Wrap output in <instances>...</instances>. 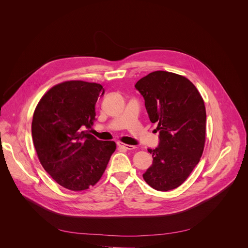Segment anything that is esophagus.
Masks as SVG:
<instances>
[{
	"mask_svg": "<svg viewBox=\"0 0 248 248\" xmlns=\"http://www.w3.org/2000/svg\"><path fill=\"white\" fill-rule=\"evenodd\" d=\"M117 146H118L119 148L125 149V150H134V149H136V147H135V146H133V145L123 144V143H117Z\"/></svg>",
	"mask_w": 248,
	"mask_h": 248,
	"instance_id": "34e87169",
	"label": "esophagus"
}]
</instances>
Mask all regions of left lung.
<instances>
[{"label":"left lung","instance_id":"8db88e82","mask_svg":"<svg viewBox=\"0 0 248 248\" xmlns=\"http://www.w3.org/2000/svg\"><path fill=\"white\" fill-rule=\"evenodd\" d=\"M152 123H157L159 143L148 149L153 164L144 180L157 191L181 185L199 163L205 142L206 111L202 97L187 78L157 71L135 85Z\"/></svg>","mask_w":248,"mask_h":248}]
</instances>
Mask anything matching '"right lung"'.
Instances as JSON below:
<instances>
[{
    "mask_svg": "<svg viewBox=\"0 0 248 248\" xmlns=\"http://www.w3.org/2000/svg\"><path fill=\"white\" fill-rule=\"evenodd\" d=\"M104 93L100 84L67 81L51 88L36 107L31 134L39 160L58 184L71 191L93 186L115 151L114 142L98 140L88 132Z\"/></svg>",
    "mask_w": 248,
    "mask_h": 248,
    "instance_id": "add662e5",
    "label": "right lung"
}]
</instances>
